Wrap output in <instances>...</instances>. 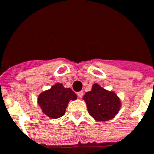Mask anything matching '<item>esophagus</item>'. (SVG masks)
<instances>
[{
  "label": "esophagus",
  "instance_id": "obj_1",
  "mask_svg": "<svg viewBox=\"0 0 154 154\" xmlns=\"http://www.w3.org/2000/svg\"><path fill=\"white\" fill-rule=\"evenodd\" d=\"M77 97H79V98H82V97H83V91H79V92H77Z\"/></svg>",
  "mask_w": 154,
  "mask_h": 154
}]
</instances>
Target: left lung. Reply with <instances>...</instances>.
<instances>
[{
    "label": "left lung",
    "mask_w": 154,
    "mask_h": 154,
    "mask_svg": "<svg viewBox=\"0 0 154 154\" xmlns=\"http://www.w3.org/2000/svg\"><path fill=\"white\" fill-rule=\"evenodd\" d=\"M83 99L87 103L88 113L100 121L114 118L120 108V100L116 94L97 83L92 86L91 91L85 94Z\"/></svg>",
    "instance_id": "obj_1"
}]
</instances>
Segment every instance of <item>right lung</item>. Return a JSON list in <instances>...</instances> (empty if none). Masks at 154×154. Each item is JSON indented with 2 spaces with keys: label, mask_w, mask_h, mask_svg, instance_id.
Here are the masks:
<instances>
[{
  "label": "right lung",
  "mask_w": 154,
  "mask_h": 154,
  "mask_svg": "<svg viewBox=\"0 0 154 154\" xmlns=\"http://www.w3.org/2000/svg\"><path fill=\"white\" fill-rule=\"evenodd\" d=\"M76 99L77 95L71 88H65L63 84L56 83L38 96V103L46 116L57 119L65 114L68 102Z\"/></svg>",
  "instance_id": "obj_1"
}]
</instances>
